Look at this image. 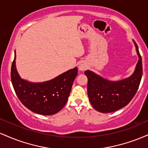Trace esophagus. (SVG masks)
I'll use <instances>...</instances> for the list:
<instances>
[{
	"label": "esophagus",
	"mask_w": 148,
	"mask_h": 148,
	"mask_svg": "<svg viewBox=\"0 0 148 148\" xmlns=\"http://www.w3.org/2000/svg\"><path fill=\"white\" fill-rule=\"evenodd\" d=\"M86 68H87V65H86V64H84V63H81V64H79V69L81 71H84V70H86Z\"/></svg>",
	"instance_id": "obj_1"
}]
</instances>
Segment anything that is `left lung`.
<instances>
[{"label":"left lung","instance_id":"1","mask_svg":"<svg viewBox=\"0 0 148 148\" xmlns=\"http://www.w3.org/2000/svg\"><path fill=\"white\" fill-rule=\"evenodd\" d=\"M139 60L133 75L118 82H111L86 71L88 77V94L92 106L101 113H111L127 106L138 90L143 75L142 58L138 45L134 42Z\"/></svg>","mask_w":148,"mask_h":148}]
</instances>
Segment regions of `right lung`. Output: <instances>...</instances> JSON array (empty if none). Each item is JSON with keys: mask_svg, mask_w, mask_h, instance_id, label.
<instances>
[{"mask_svg": "<svg viewBox=\"0 0 148 148\" xmlns=\"http://www.w3.org/2000/svg\"><path fill=\"white\" fill-rule=\"evenodd\" d=\"M15 53V52H14ZM12 63L11 81L18 99L27 108L38 114L50 115L60 111L67 103L78 74L77 67L70 69L47 82L34 84L21 79Z\"/></svg>", "mask_w": 148, "mask_h": 148, "instance_id": "add662e5", "label": "right lung"}]
</instances>
